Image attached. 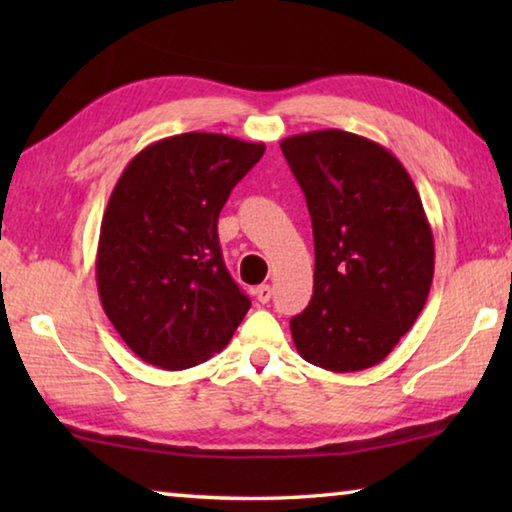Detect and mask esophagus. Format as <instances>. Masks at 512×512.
<instances>
[{"label":"esophagus","mask_w":512,"mask_h":512,"mask_svg":"<svg viewBox=\"0 0 512 512\" xmlns=\"http://www.w3.org/2000/svg\"><path fill=\"white\" fill-rule=\"evenodd\" d=\"M271 296H273V289H271V284H259V287L255 289V298L262 302V305H266L268 300H271Z\"/></svg>","instance_id":"esophagus-1"}]
</instances>
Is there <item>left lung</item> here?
<instances>
[{
  "label": "left lung",
  "mask_w": 512,
  "mask_h": 512,
  "mask_svg": "<svg viewBox=\"0 0 512 512\" xmlns=\"http://www.w3.org/2000/svg\"><path fill=\"white\" fill-rule=\"evenodd\" d=\"M314 228V296L291 318L300 357L332 372L377 366L409 332L433 280L418 189L384 146L339 128L280 142Z\"/></svg>",
  "instance_id": "obj_1"
}]
</instances>
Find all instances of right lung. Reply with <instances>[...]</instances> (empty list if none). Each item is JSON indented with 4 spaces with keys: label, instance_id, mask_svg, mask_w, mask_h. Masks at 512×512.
I'll list each match as a JSON object with an SVG mask.
<instances>
[{
    "label": "right lung",
    "instance_id": "obj_1",
    "mask_svg": "<svg viewBox=\"0 0 512 512\" xmlns=\"http://www.w3.org/2000/svg\"><path fill=\"white\" fill-rule=\"evenodd\" d=\"M264 149L219 133L164 137L112 189L97 248L99 298L151 366L185 370L214 357L250 309L223 264L216 221Z\"/></svg>",
    "mask_w": 512,
    "mask_h": 512
}]
</instances>
